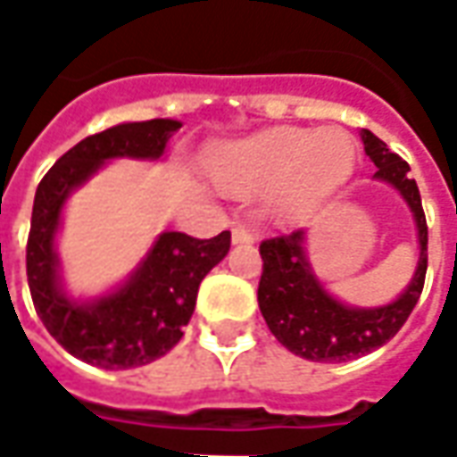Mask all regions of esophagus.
Here are the masks:
<instances>
[{
    "label": "esophagus",
    "instance_id": "1",
    "mask_svg": "<svg viewBox=\"0 0 457 457\" xmlns=\"http://www.w3.org/2000/svg\"><path fill=\"white\" fill-rule=\"evenodd\" d=\"M255 240V235H253V229H247L245 225H235L232 228V243H245L250 245Z\"/></svg>",
    "mask_w": 457,
    "mask_h": 457
}]
</instances>
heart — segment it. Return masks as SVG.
Returning a JSON list of instances; mask_svg holds the SVG:
<instances>
[{
    "label": "heart",
    "instance_id": "obj_1",
    "mask_svg": "<svg viewBox=\"0 0 457 457\" xmlns=\"http://www.w3.org/2000/svg\"><path fill=\"white\" fill-rule=\"evenodd\" d=\"M354 162V138L338 126L273 129L222 151L214 179L240 197L273 189L278 210L293 212L328 197L352 174Z\"/></svg>",
    "mask_w": 457,
    "mask_h": 457
}]
</instances>
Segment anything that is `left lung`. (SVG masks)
Instances as JSON below:
<instances>
[{
	"instance_id": "1",
	"label": "left lung",
	"mask_w": 457,
	"mask_h": 457,
	"mask_svg": "<svg viewBox=\"0 0 457 457\" xmlns=\"http://www.w3.org/2000/svg\"><path fill=\"white\" fill-rule=\"evenodd\" d=\"M364 151L377 166V179L389 181L415 214L420 260L410 286L397 301L379 308H352L338 303L316 280L306 253L303 229L268 237L260 243L262 276L258 286V306L270 334L295 356L311 361H349L379 349L395 337L412 313L428 273V222L422 199L410 164L386 149L382 138L361 131Z\"/></svg>"
}]
</instances>
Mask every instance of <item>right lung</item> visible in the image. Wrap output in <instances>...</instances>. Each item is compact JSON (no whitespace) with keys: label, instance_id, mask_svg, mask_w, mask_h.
Masks as SVG:
<instances>
[{"label":"right lung","instance_id":"1","mask_svg":"<svg viewBox=\"0 0 457 457\" xmlns=\"http://www.w3.org/2000/svg\"><path fill=\"white\" fill-rule=\"evenodd\" d=\"M179 129V120L154 119L87 136L57 159L37 187L27 237L32 303L57 344L93 367L131 370L177 346L195 313L202 278L228 255V229L210 240L164 232L119 291L93 303H78L60 288L55 232L72 189L90 179L108 159H159L169 136Z\"/></svg>","mask_w":457,"mask_h":457}]
</instances>
